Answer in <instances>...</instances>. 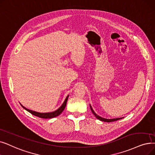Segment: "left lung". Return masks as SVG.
<instances>
[{"label":"left lung","instance_id":"left-lung-1","mask_svg":"<svg viewBox=\"0 0 155 155\" xmlns=\"http://www.w3.org/2000/svg\"><path fill=\"white\" fill-rule=\"evenodd\" d=\"M90 107H91V111L92 112V113L94 114V115L95 116L98 120H101V121H103V122H115V121H117V120H120V119H122V118H113V119H106V118H102V117H99V116H98L97 114L94 111V110H92V107H91V106L90 105Z\"/></svg>","mask_w":155,"mask_h":155}]
</instances>
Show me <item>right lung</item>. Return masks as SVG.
<instances>
[{
  "mask_svg": "<svg viewBox=\"0 0 155 155\" xmlns=\"http://www.w3.org/2000/svg\"><path fill=\"white\" fill-rule=\"evenodd\" d=\"M69 96H68L66 97V99L64 100V103H63V104L61 105V106L58 108L57 110L53 111V112H50V113H38V112H36L34 111H31L30 110H28L27 108H26L25 107L23 106L21 104V106L23 107L25 110H26V111H28V112H30V113H31L32 115H35L36 117H38L39 118H54L56 117L59 116L60 114H61L63 110H64L66 105V103H67V100H68Z\"/></svg>",
  "mask_w": 155,
  "mask_h": 155,
  "instance_id": "1",
  "label": "right lung"
}]
</instances>
